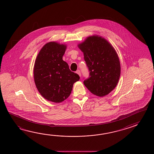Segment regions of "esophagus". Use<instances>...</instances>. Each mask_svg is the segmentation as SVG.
<instances>
[{"mask_svg": "<svg viewBox=\"0 0 154 154\" xmlns=\"http://www.w3.org/2000/svg\"><path fill=\"white\" fill-rule=\"evenodd\" d=\"M76 73H77L80 76H81V72H80V70H78L76 71Z\"/></svg>", "mask_w": 154, "mask_h": 154, "instance_id": "1", "label": "esophagus"}]
</instances>
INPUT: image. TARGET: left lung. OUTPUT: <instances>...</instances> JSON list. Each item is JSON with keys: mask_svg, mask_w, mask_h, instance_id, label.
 <instances>
[{"mask_svg": "<svg viewBox=\"0 0 154 154\" xmlns=\"http://www.w3.org/2000/svg\"><path fill=\"white\" fill-rule=\"evenodd\" d=\"M78 46L90 72L84 85L94 95H107L117 85L121 74L116 51L106 39L96 36L88 37Z\"/></svg>", "mask_w": 154, "mask_h": 154, "instance_id": "1", "label": "left lung"}]
</instances>
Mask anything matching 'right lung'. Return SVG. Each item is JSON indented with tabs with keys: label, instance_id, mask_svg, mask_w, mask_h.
<instances>
[{
	"label": "right lung",
	"instance_id": "right-lung-1",
	"mask_svg": "<svg viewBox=\"0 0 154 154\" xmlns=\"http://www.w3.org/2000/svg\"><path fill=\"white\" fill-rule=\"evenodd\" d=\"M66 49V45L47 43L39 51L34 66L36 88L44 98L56 103L68 98L74 83L80 79L63 60Z\"/></svg>",
	"mask_w": 154,
	"mask_h": 154
}]
</instances>
